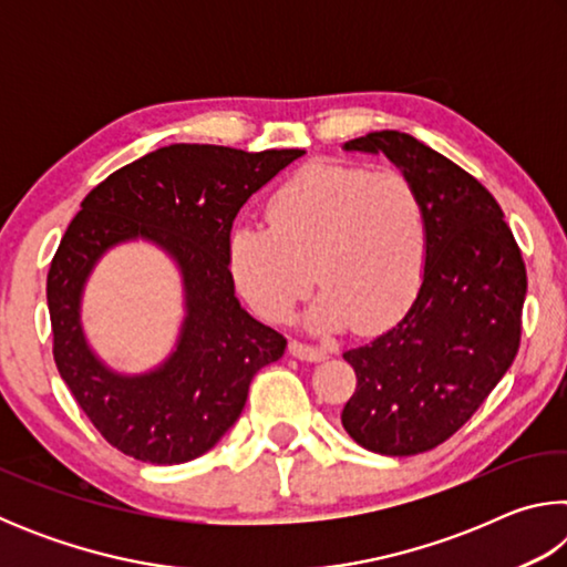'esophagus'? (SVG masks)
<instances>
[{"mask_svg": "<svg viewBox=\"0 0 567 567\" xmlns=\"http://www.w3.org/2000/svg\"><path fill=\"white\" fill-rule=\"evenodd\" d=\"M290 354L297 360H307V362H322L328 358V350L324 348H315V344H307L300 340H292L290 342Z\"/></svg>", "mask_w": 567, "mask_h": 567, "instance_id": "obj_1", "label": "esophagus"}]
</instances>
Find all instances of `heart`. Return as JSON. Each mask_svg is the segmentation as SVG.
Instances as JSON below:
<instances>
[{
  "mask_svg": "<svg viewBox=\"0 0 567 567\" xmlns=\"http://www.w3.org/2000/svg\"><path fill=\"white\" fill-rule=\"evenodd\" d=\"M270 225L243 223L229 235V270L245 300L282 320L322 285L305 320L334 330L358 318L380 328L405 310L427 260V217L400 172L315 162L277 187Z\"/></svg>",
  "mask_w": 567,
  "mask_h": 567,
  "instance_id": "b5f03b06",
  "label": "heart"
}]
</instances>
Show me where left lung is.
Instances as JSON below:
<instances>
[{
	"mask_svg": "<svg viewBox=\"0 0 567 567\" xmlns=\"http://www.w3.org/2000/svg\"><path fill=\"white\" fill-rule=\"evenodd\" d=\"M342 150L385 155L425 207L415 300L390 330L342 354L358 375L342 410L348 435L370 453L417 455L457 433L511 370L527 292L523 255L491 192L420 140L382 130Z\"/></svg>",
	"mask_w": 567,
	"mask_h": 567,
	"instance_id": "left-lung-1",
	"label": "left lung"
}]
</instances>
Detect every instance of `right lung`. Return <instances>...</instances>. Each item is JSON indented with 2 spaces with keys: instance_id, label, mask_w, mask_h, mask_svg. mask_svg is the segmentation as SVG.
Instances as JSON below:
<instances>
[{
  "instance_id": "1",
  "label": "right lung",
  "mask_w": 567,
  "mask_h": 567,
  "mask_svg": "<svg viewBox=\"0 0 567 567\" xmlns=\"http://www.w3.org/2000/svg\"><path fill=\"white\" fill-rule=\"evenodd\" d=\"M302 155L169 145L117 169L84 197L47 275L54 362L84 415L124 455L152 465L205 455L237 422L257 370L282 358L287 340L237 300L229 233L247 199ZM127 241L162 248L183 282L178 340L145 373L110 369L81 322L93 267Z\"/></svg>"
}]
</instances>
